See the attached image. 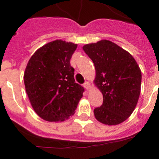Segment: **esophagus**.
I'll use <instances>...</instances> for the list:
<instances>
[{
  "instance_id": "esophagus-1",
  "label": "esophagus",
  "mask_w": 159,
  "mask_h": 159,
  "mask_svg": "<svg viewBox=\"0 0 159 159\" xmlns=\"http://www.w3.org/2000/svg\"><path fill=\"white\" fill-rule=\"evenodd\" d=\"M84 88H85V89H87V90H89L90 88H91V84H90V83L89 82H85L84 84Z\"/></svg>"
}]
</instances>
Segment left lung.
Masks as SVG:
<instances>
[{"label": "left lung", "mask_w": 159, "mask_h": 159, "mask_svg": "<svg viewBox=\"0 0 159 159\" xmlns=\"http://www.w3.org/2000/svg\"><path fill=\"white\" fill-rule=\"evenodd\" d=\"M83 49L95 67L96 87L103 103L94 110L95 118L116 125L129 118L136 108L141 89V70L133 57L109 40L87 44Z\"/></svg>", "instance_id": "1"}]
</instances>
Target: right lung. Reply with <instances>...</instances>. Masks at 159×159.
<instances>
[{
  "mask_svg": "<svg viewBox=\"0 0 159 159\" xmlns=\"http://www.w3.org/2000/svg\"><path fill=\"white\" fill-rule=\"evenodd\" d=\"M77 44L55 40L35 51L23 75L32 108L43 120L64 121L75 113L84 89L74 79L70 59Z\"/></svg>",
  "mask_w": 159,
  "mask_h": 159,
  "instance_id": "obj_1",
  "label": "right lung"
}]
</instances>
